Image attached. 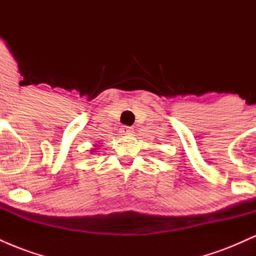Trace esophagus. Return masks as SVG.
Returning a JSON list of instances; mask_svg holds the SVG:
<instances>
[{"mask_svg": "<svg viewBox=\"0 0 256 256\" xmlns=\"http://www.w3.org/2000/svg\"><path fill=\"white\" fill-rule=\"evenodd\" d=\"M122 131L124 132L125 134H132V132H134V128H130V126H122Z\"/></svg>", "mask_w": 256, "mask_h": 256, "instance_id": "obj_1", "label": "esophagus"}]
</instances>
